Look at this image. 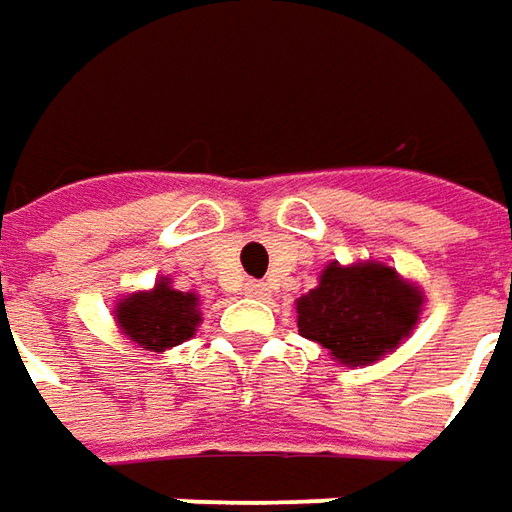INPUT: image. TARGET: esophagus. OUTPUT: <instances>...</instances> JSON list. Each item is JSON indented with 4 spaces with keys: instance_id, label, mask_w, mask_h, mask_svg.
Returning <instances> with one entry per match:
<instances>
[{
    "instance_id": "1",
    "label": "esophagus",
    "mask_w": 512,
    "mask_h": 512,
    "mask_svg": "<svg viewBox=\"0 0 512 512\" xmlns=\"http://www.w3.org/2000/svg\"><path fill=\"white\" fill-rule=\"evenodd\" d=\"M245 293L247 296H256V299H265L267 285L265 282H256V279H250V282H245Z\"/></svg>"
}]
</instances>
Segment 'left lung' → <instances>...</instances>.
<instances>
[{"label": "left lung", "instance_id": "left-lung-1", "mask_svg": "<svg viewBox=\"0 0 512 512\" xmlns=\"http://www.w3.org/2000/svg\"><path fill=\"white\" fill-rule=\"evenodd\" d=\"M422 310V293L393 267L330 262L319 287L296 302L299 333L342 364H373L399 347Z\"/></svg>", "mask_w": 512, "mask_h": 512}]
</instances>
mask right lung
Listing matches in <instances>:
<instances>
[{"label":"right lung","instance_id":"add662e5","mask_svg":"<svg viewBox=\"0 0 512 512\" xmlns=\"http://www.w3.org/2000/svg\"><path fill=\"white\" fill-rule=\"evenodd\" d=\"M119 327L148 350H165L185 342L199 325V299L159 282L150 293H136L116 310Z\"/></svg>","mask_w":512,"mask_h":512}]
</instances>
